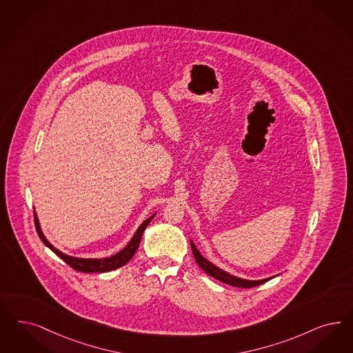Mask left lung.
Returning <instances> with one entry per match:
<instances>
[{"label": "left lung", "instance_id": "left-lung-1", "mask_svg": "<svg viewBox=\"0 0 353 353\" xmlns=\"http://www.w3.org/2000/svg\"><path fill=\"white\" fill-rule=\"evenodd\" d=\"M190 245H192V250H193L195 261H196V263L199 265V268H202V270H203L206 274H208L210 276H212V278H215V279L220 280V281H223V283H225V284L233 285V287H240V288H252V287L261 285V284L266 283L268 280H271L272 278L278 276V275H275V276H270V278H266V279L259 280L243 279V278L234 276V275H232L230 272H227V271L221 270V268H218V266H215L212 262H210L208 259H206L205 256H202V254H201V252L196 249L195 243H193L192 240H190Z\"/></svg>", "mask_w": 353, "mask_h": 353}]
</instances>
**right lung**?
Returning a JSON list of instances; mask_svg holds the SVG:
<instances>
[{
    "mask_svg": "<svg viewBox=\"0 0 353 353\" xmlns=\"http://www.w3.org/2000/svg\"><path fill=\"white\" fill-rule=\"evenodd\" d=\"M34 214H35V227H37V234H39L40 240L54 254H57V256L61 258L62 261H65L70 268H73L77 271H81V272H107V271H112V270H116V268L125 266L135 254V252H137V249H138V246L141 243L142 234H143V232L146 230L147 225L150 224V221L154 219V216L157 215V212H155L150 218H147L138 227V230L134 233L132 240L126 243V246L121 249L120 252H117L116 254L110 256H104V258H81V256H69V254L59 250L57 248H54L52 243H49L47 237L43 233L41 227H40V221H39V218H37V211H34Z\"/></svg>",
    "mask_w": 353,
    "mask_h": 353,
    "instance_id": "add662e5",
    "label": "right lung"
}]
</instances>
